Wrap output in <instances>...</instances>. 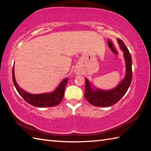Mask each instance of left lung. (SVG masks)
<instances>
[{"label": "left lung", "instance_id": "obj_1", "mask_svg": "<svg viewBox=\"0 0 151 151\" xmlns=\"http://www.w3.org/2000/svg\"><path fill=\"white\" fill-rule=\"evenodd\" d=\"M117 41L120 48L123 51L126 64V75L123 80L115 88L109 91L93 88L88 79L85 78V97L88 103L93 106L107 107L114 105L126 94L131 85L132 76L131 56L124 43L119 39H117Z\"/></svg>", "mask_w": 151, "mask_h": 151}]
</instances>
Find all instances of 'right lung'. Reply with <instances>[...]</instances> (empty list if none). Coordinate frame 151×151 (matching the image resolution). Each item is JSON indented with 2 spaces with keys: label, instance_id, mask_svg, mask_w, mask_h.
<instances>
[{
  "label": "right lung",
  "instance_id": "obj_1",
  "mask_svg": "<svg viewBox=\"0 0 151 151\" xmlns=\"http://www.w3.org/2000/svg\"><path fill=\"white\" fill-rule=\"evenodd\" d=\"M12 81L18 93L28 103L37 107H51L58 105L63 100L65 86L68 78L64 79L57 86V88L52 93L37 94L27 93L18 85L14 77V66L12 68Z\"/></svg>",
  "mask_w": 151,
  "mask_h": 151
}]
</instances>
